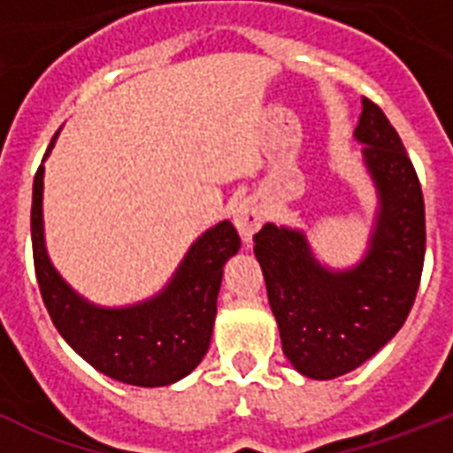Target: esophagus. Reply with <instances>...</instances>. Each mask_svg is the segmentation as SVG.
Segmentation results:
<instances>
[{
    "mask_svg": "<svg viewBox=\"0 0 453 453\" xmlns=\"http://www.w3.org/2000/svg\"><path fill=\"white\" fill-rule=\"evenodd\" d=\"M234 222H235V229L240 231L242 240L250 242L254 231L258 229L263 224V211H261V203L256 202L254 197H247L238 203L235 208V215H234Z\"/></svg>",
    "mask_w": 453,
    "mask_h": 453,
    "instance_id": "obj_1",
    "label": "esophagus"
}]
</instances>
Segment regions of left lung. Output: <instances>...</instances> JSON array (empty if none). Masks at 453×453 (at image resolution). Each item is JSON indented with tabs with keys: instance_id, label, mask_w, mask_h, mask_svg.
<instances>
[{
	"instance_id": "obj_1",
	"label": "left lung",
	"mask_w": 453,
	"mask_h": 453,
	"mask_svg": "<svg viewBox=\"0 0 453 453\" xmlns=\"http://www.w3.org/2000/svg\"><path fill=\"white\" fill-rule=\"evenodd\" d=\"M354 138L379 192L370 250L351 270L319 265L302 231L265 224L254 254L283 354L308 379H335L372 358L406 322L422 279L426 226L418 172L381 108L363 99Z\"/></svg>"
}]
</instances>
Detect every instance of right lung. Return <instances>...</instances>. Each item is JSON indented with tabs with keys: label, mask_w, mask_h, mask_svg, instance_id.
Listing matches in <instances>:
<instances>
[{
	"label": "right lung",
	"mask_w": 453,
	"mask_h": 453,
	"mask_svg": "<svg viewBox=\"0 0 453 453\" xmlns=\"http://www.w3.org/2000/svg\"><path fill=\"white\" fill-rule=\"evenodd\" d=\"M54 140L56 135L45 158ZM42 177L45 167L40 165L34 179L31 242L40 295L58 334L95 370L129 386H170L190 374L211 345L222 267L240 250L234 224L224 219L195 240L172 281L156 297L134 306L102 308L79 297L47 256Z\"/></svg>",
	"instance_id": "obj_1"
}]
</instances>
